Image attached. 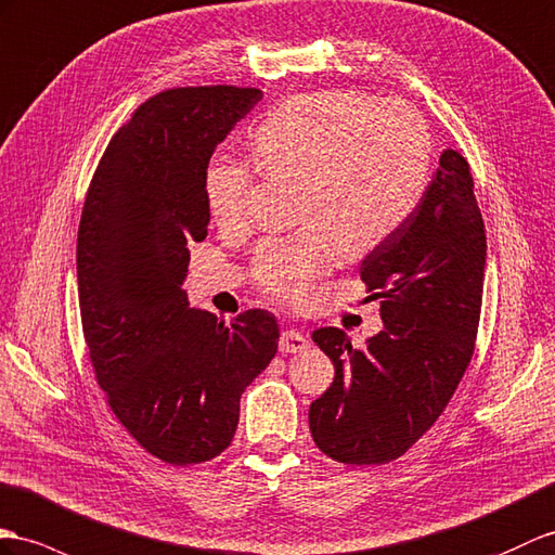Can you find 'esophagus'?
<instances>
[{"label": "esophagus", "instance_id": "1", "mask_svg": "<svg viewBox=\"0 0 555 555\" xmlns=\"http://www.w3.org/2000/svg\"><path fill=\"white\" fill-rule=\"evenodd\" d=\"M308 348V336L299 330H285L280 334V350L282 353H301Z\"/></svg>", "mask_w": 555, "mask_h": 555}]
</instances>
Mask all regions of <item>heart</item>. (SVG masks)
I'll use <instances>...</instances> for the list:
<instances>
[{
    "label": "heart",
    "instance_id": "obj_1",
    "mask_svg": "<svg viewBox=\"0 0 555 555\" xmlns=\"http://www.w3.org/2000/svg\"><path fill=\"white\" fill-rule=\"evenodd\" d=\"M254 162L268 176H296L294 235L266 240L254 280L278 301L301 306L339 263L367 254L410 219L430 169V131L422 113L372 93L322 89L296 93L251 131ZM254 165L214 155L202 173L207 209L219 225L245 221Z\"/></svg>",
    "mask_w": 555,
    "mask_h": 555
}]
</instances>
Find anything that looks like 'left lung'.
<instances>
[{
  "instance_id": "1",
  "label": "left lung",
  "mask_w": 555,
  "mask_h": 555,
  "mask_svg": "<svg viewBox=\"0 0 555 555\" xmlns=\"http://www.w3.org/2000/svg\"><path fill=\"white\" fill-rule=\"evenodd\" d=\"M485 251L470 167L444 151L410 219L360 266L367 292L382 299L384 330L364 348L344 330L313 332L334 362L332 386L308 410L324 454L388 464L436 424L476 346Z\"/></svg>"
}]
</instances>
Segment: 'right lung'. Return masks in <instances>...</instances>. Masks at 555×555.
Segmentation results:
<instances>
[{"mask_svg": "<svg viewBox=\"0 0 555 555\" xmlns=\"http://www.w3.org/2000/svg\"><path fill=\"white\" fill-rule=\"evenodd\" d=\"M259 89L181 87L147 99L107 143L77 233L85 341L107 404L145 452L202 464L231 444L240 398L278 353L275 315L223 322L181 289L207 237L202 173Z\"/></svg>", "mask_w": 555, "mask_h": 555, "instance_id": "add662e5", "label": "right lung"}]
</instances>
